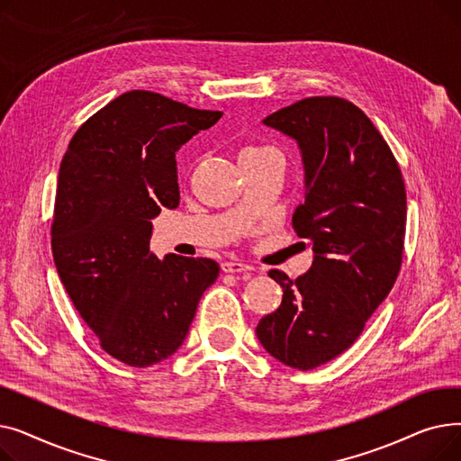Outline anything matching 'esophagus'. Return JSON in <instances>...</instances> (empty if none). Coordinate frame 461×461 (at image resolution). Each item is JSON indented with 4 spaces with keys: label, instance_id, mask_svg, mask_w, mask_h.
I'll return each instance as SVG.
<instances>
[{
    "label": "esophagus",
    "instance_id": "34e87169",
    "mask_svg": "<svg viewBox=\"0 0 461 461\" xmlns=\"http://www.w3.org/2000/svg\"><path fill=\"white\" fill-rule=\"evenodd\" d=\"M222 271L235 275V273H249V271H252V267H250V265L243 263V261H224Z\"/></svg>",
    "mask_w": 461,
    "mask_h": 461
}]
</instances>
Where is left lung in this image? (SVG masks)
Masks as SVG:
<instances>
[{
    "instance_id": "1",
    "label": "left lung",
    "mask_w": 461,
    "mask_h": 461,
    "mask_svg": "<svg viewBox=\"0 0 461 461\" xmlns=\"http://www.w3.org/2000/svg\"><path fill=\"white\" fill-rule=\"evenodd\" d=\"M263 125L297 141L304 202L294 228L313 261L297 280L269 271L284 297L256 334L271 357L306 372L351 348L391 294L403 254L405 185L379 131L346 99L310 96Z\"/></svg>"
}]
</instances>
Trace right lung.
Listing matches in <instances>:
<instances>
[{"mask_svg": "<svg viewBox=\"0 0 461 461\" xmlns=\"http://www.w3.org/2000/svg\"><path fill=\"white\" fill-rule=\"evenodd\" d=\"M222 112L151 91L108 103L72 136L59 166L52 254L101 348L134 368L172 357L221 267L149 250L151 221L179 205L176 151Z\"/></svg>", "mask_w": 461, "mask_h": 461, "instance_id": "1", "label": "right lung"}]
</instances>
